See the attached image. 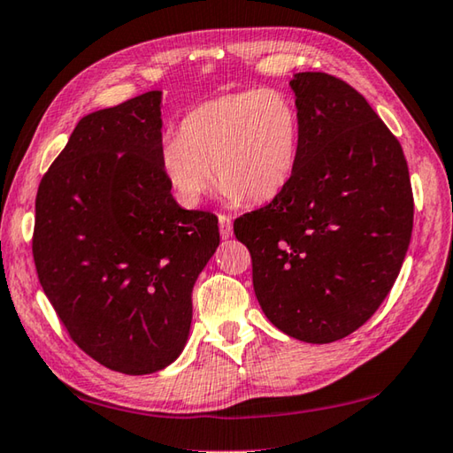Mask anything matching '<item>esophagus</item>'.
Here are the masks:
<instances>
[{
	"label": "esophagus",
	"mask_w": 453,
	"mask_h": 453,
	"mask_svg": "<svg viewBox=\"0 0 453 453\" xmlns=\"http://www.w3.org/2000/svg\"><path fill=\"white\" fill-rule=\"evenodd\" d=\"M219 235L224 237V240H229L234 234V226H232V218L226 216V213H219Z\"/></svg>",
	"instance_id": "1"
}]
</instances>
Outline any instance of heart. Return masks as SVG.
<instances>
[{
  "instance_id": "heart-1",
  "label": "heart",
  "mask_w": 453,
  "mask_h": 453,
  "mask_svg": "<svg viewBox=\"0 0 453 453\" xmlns=\"http://www.w3.org/2000/svg\"><path fill=\"white\" fill-rule=\"evenodd\" d=\"M301 141V112L285 90L248 88L188 111L180 136L162 141L158 162L186 205H198L213 178L232 203H263L291 184Z\"/></svg>"
}]
</instances>
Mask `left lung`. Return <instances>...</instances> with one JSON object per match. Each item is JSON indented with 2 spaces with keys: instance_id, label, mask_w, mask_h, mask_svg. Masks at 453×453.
<instances>
[{
  "instance_id": "obj_1",
  "label": "left lung",
  "mask_w": 453,
  "mask_h": 453,
  "mask_svg": "<svg viewBox=\"0 0 453 453\" xmlns=\"http://www.w3.org/2000/svg\"><path fill=\"white\" fill-rule=\"evenodd\" d=\"M289 87L303 141L291 184L237 218L265 317L303 342L344 339L390 293L412 237L408 164L366 98L326 73Z\"/></svg>"
}]
</instances>
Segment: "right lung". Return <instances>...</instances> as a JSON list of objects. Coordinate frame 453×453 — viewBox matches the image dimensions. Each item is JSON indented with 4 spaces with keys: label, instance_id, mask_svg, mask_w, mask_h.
Masks as SVG:
<instances>
[{
    "label": "right lung",
    "instance_id": "obj_1",
    "mask_svg": "<svg viewBox=\"0 0 453 453\" xmlns=\"http://www.w3.org/2000/svg\"><path fill=\"white\" fill-rule=\"evenodd\" d=\"M162 90L79 120L37 190L33 259L47 299L90 358L122 374L174 363L218 218L184 210L158 154Z\"/></svg>",
    "mask_w": 453,
    "mask_h": 453
}]
</instances>
